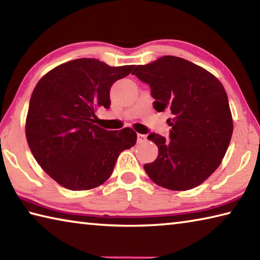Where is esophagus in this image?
I'll return each mask as SVG.
<instances>
[{
    "mask_svg": "<svg viewBox=\"0 0 260 260\" xmlns=\"http://www.w3.org/2000/svg\"><path fill=\"white\" fill-rule=\"evenodd\" d=\"M146 139H147L146 135H144V134H139V133H138V142H139V143L143 142V141L146 140Z\"/></svg>",
    "mask_w": 260,
    "mask_h": 260,
    "instance_id": "34e87169",
    "label": "esophagus"
}]
</instances>
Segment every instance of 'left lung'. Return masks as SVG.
Here are the masks:
<instances>
[{
    "mask_svg": "<svg viewBox=\"0 0 260 260\" xmlns=\"http://www.w3.org/2000/svg\"><path fill=\"white\" fill-rule=\"evenodd\" d=\"M132 74L150 87L156 111L172 114L167 119L170 139L148 135L158 147V157L144 171L170 190L197 187L218 169L232 139L225 88L203 68L175 56L138 65Z\"/></svg>",
    "mask_w": 260,
    "mask_h": 260,
    "instance_id": "1",
    "label": "left lung"
}]
</instances>
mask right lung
I'll return each mask as SVG.
<instances>
[{
    "label": "right lung",
    "mask_w": 260,
    "mask_h": 260,
    "mask_svg": "<svg viewBox=\"0 0 260 260\" xmlns=\"http://www.w3.org/2000/svg\"><path fill=\"white\" fill-rule=\"evenodd\" d=\"M134 65L109 67L79 58L51 70L30 96L26 139L39 165L70 190H87L107 181L119 153L136 143L131 128L94 125L99 107L110 108V89Z\"/></svg>",
    "instance_id": "obj_1"
}]
</instances>
